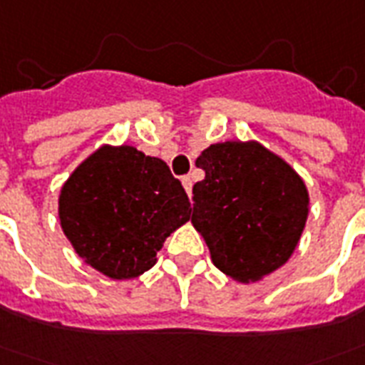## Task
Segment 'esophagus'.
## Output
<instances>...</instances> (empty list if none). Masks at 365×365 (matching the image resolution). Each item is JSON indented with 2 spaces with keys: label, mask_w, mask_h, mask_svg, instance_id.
I'll return each instance as SVG.
<instances>
[{
  "label": "esophagus",
  "mask_w": 365,
  "mask_h": 365,
  "mask_svg": "<svg viewBox=\"0 0 365 365\" xmlns=\"http://www.w3.org/2000/svg\"><path fill=\"white\" fill-rule=\"evenodd\" d=\"M182 185H183V189L187 191L189 197H191V191H193V180H191L189 176H183L182 178Z\"/></svg>",
  "instance_id": "34e87169"
}]
</instances>
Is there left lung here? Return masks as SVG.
Here are the masks:
<instances>
[{"mask_svg":"<svg viewBox=\"0 0 365 365\" xmlns=\"http://www.w3.org/2000/svg\"><path fill=\"white\" fill-rule=\"evenodd\" d=\"M191 222L214 266L257 282L287 262L308 218V191L285 160L260 143L226 141L201 153Z\"/></svg>","mask_w":365,"mask_h":365,"instance_id":"1","label":"left lung"}]
</instances>
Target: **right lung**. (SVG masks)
Segmentation results:
<instances>
[{"label":"right lung","instance_id":"right-lung-1","mask_svg":"<svg viewBox=\"0 0 365 365\" xmlns=\"http://www.w3.org/2000/svg\"><path fill=\"white\" fill-rule=\"evenodd\" d=\"M191 214L170 168L135 147H101L61 189L63 232L86 262L113 279H132L157 262L164 239Z\"/></svg>","mask_w":365,"mask_h":365}]
</instances>
